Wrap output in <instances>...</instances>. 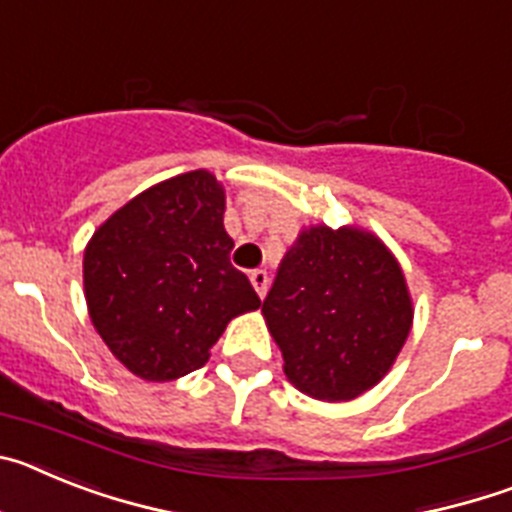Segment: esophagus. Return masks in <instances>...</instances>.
<instances>
[{"label":"esophagus","instance_id":"obj_1","mask_svg":"<svg viewBox=\"0 0 512 512\" xmlns=\"http://www.w3.org/2000/svg\"><path fill=\"white\" fill-rule=\"evenodd\" d=\"M248 279H251L253 289H256V295H259L261 300H264L266 289H269V274H266L264 269H253L251 274H248Z\"/></svg>","mask_w":512,"mask_h":512}]
</instances>
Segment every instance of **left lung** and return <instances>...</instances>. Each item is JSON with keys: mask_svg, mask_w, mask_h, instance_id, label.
Returning <instances> with one entry per match:
<instances>
[{"mask_svg": "<svg viewBox=\"0 0 512 512\" xmlns=\"http://www.w3.org/2000/svg\"><path fill=\"white\" fill-rule=\"evenodd\" d=\"M261 312L289 382L325 402L372 390L413 328L400 264L377 235L354 225L302 230Z\"/></svg>", "mask_w": 512, "mask_h": 512, "instance_id": "obj_1", "label": "left lung"}]
</instances>
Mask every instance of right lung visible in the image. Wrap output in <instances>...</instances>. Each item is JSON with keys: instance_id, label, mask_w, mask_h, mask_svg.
Returning <instances> with one entry per match:
<instances>
[{"instance_id": "add662e5", "label": "right lung", "mask_w": 512, "mask_h": 512, "mask_svg": "<svg viewBox=\"0 0 512 512\" xmlns=\"http://www.w3.org/2000/svg\"><path fill=\"white\" fill-rule=\"evenodd\" d=\"M225 189L187 171L122 205L84 251L89 318L115 359L146 382L200 369L225 325L261 300L230 264Z\"/></svg>"}]
</instances>
